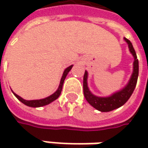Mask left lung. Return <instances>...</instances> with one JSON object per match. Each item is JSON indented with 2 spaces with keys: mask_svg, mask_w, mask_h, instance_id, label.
<instances>
[{
  "mask_svg": "<svg viewBox=\"0 0 148 148\" xmlns=\"http://www.w3.org/2000/svg\"><path fill=\"white\" fill-rule=\"evenodd\" d=\"M123 39L128 43L129 51L134 58L133 73L131 75L128 84L123 88L121 89L120 90H118L117 92H114V94L110 95V96H106V97L96 96L91 93V91L90 90L88 87V84H87L88 72L86 71L84 74L83 92H84L85 98L90 105L93 106L97 110L101 111V112H110L124 105L130 98V96L132 95L137 85L138 77V60L137 58V54L133 47L132 43L126 38H123Z\"/></svg>",
  "mask_w": 148,
  "mask_h": 148,
  "instance_id": "1",
  "label": "left lung"
}]
</instances>
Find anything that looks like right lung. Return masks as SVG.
Segmentation results:
<instances>
[{"label":"right lung","instance_id":"add662e5","mask_svg":"<svg viewBox=\"0 0 148 148\" xmlns=\"http://www.w3.org/2000/svg\"><path fill=\"white\" fill-rule=\"evenodd\" d=\"M72 66H73V65H71L70 66L66 67L65 70H64V71H63V74H62V78H61L59 86H58V90L54 92L53 94L51 95H49V96L46 97V98H44V99L26 100V99L21 98V97L19 96L18 95L15 94L14 91H12V92H13V94L14 95V96H15L17 99H19L20 101H21L23 104H25V105H27V106L34 107V108H37V107H41V106H44V105H49V104L52 103L53 101H54L55 99H57L58 97H59V95H61V92H62V86H63V82H64V81H65L66 77V75L68 74V72L71 71V69L72 68Z\"/></svg>","mask_w":148,"mask_h":148}]
</instances>
